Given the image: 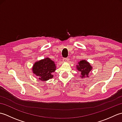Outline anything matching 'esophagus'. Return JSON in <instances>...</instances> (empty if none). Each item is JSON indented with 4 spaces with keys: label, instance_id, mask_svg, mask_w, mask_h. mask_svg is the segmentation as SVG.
Here are the masks:
<instances>
[{
    "label": "esophagus",
    "instance_id": "1",
    "mask_svg": "<svg viewBox=\"0 0 122 122\" xmlns=\"http://www.w3.org/2000/svg\"><path fill=\"white\" fill-rule=\"evenodd\" d=\"M69 61V58H64L63 59V62H68Z\"/></svg>",
    "mask_w": 122,
    "mask_h": 122
}]
</instances>
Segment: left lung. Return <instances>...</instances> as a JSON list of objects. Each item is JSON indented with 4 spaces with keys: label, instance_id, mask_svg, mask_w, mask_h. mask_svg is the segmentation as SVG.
I'll return each instance as SVG.
<instances>
[{
    "label": "left lung",
    "instance_id": "1",
    "mask_svg": "<svg viewBox=\"0 0 122 122\" xmlns=\"http://www.w3.org/2000/svg\"><path fill=\"white\" fill-rule=\"evenodd\" d=\"M76 68L77 71L81 72L80 77L82 79H84L85 77H89V74L93 68L89 62L85 60H82L77 62Z\"/></svg>",
    "mask_w": 122,
    "mask_h": 122
}]
</instances>
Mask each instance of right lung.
<instances>
[{"label": "right lung", "mask_w": 122, "mask_h": 122, "mask_svg": "<svg viewBox=\"0 0 122 122\" xmlns=\"http://www.w3.org/2000/svg\"><path fill=\"white\" fill-rule=\"evenodd\" d=\"M33 73L42 81H48L53 77V73L56 70V64L49 58H45L35 62L32 68Z\"/></svg>", "instance_id": "obj_1"}]
</instances>
